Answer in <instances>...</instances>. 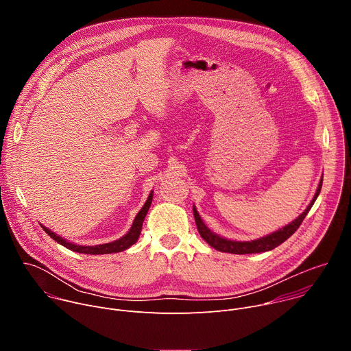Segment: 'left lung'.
<instances>
[{
  "label": "left lung",
  "instance_id": "8db88e82",
  "mask_svg": "<svg viewBox=\"0 0 351 351\" xmlns=\"http://www.w3.org/2000/svg\"><path fill=\"white\" fill-rule=\"evenodd\" d=\"M321 187H322V179L319 182V186L317 189V193L313 198V202L310 203V206L306 208V211L300 215L297 219H294L291 223L283 226L282 229L268 234V236H264L261 239H257V240H252V241H233V240H228V239H223V237H219L218 234L213 233L206 225L204 222L202 221V218H199L198 213L195 208H193L194 211V219H195V225H197V229H198V233L202 234V237L211 245L214 247L215 250H218V252H222V253H230V254H253V253H264V252H269V250H274L275 247H278L279 244H282L285 240H287L297 229L298 226L302 225V222L304 221L306 215L308 214V211L311 210L313 204L315 203V199L321 191Z\"/></svg>",
  "mask_w": 351,
  "mask_h": 351
}]
</instances>
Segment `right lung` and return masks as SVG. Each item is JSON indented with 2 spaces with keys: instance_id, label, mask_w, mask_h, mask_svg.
Listing matches in <instances>:
<instances>
[{
  "instance_id": "right-lung-1",
  "label": "right lung",
  "mask_w": 351,
  "mask_h": 351,
  "mask_svg": "<svg viewBox=\"0 0 351 351\" xmlns=\"http://www.w3.org/2000/svg\"><path fill=\"white\" fill-rule=\"evenodd\" d=\"M152 199H153V193H149L147 202L144 204V207L138 211V214L136 215L134 218V222L132 225V229L128 232V234H125L123 237H121L119 240H115V241H111V243H106V244H99V245H76V244H72L66 240H64L62 237L57 236L56 233H53L49 229L41 226L45 233L54 239L57 243L62 244L64 247L72 250V252H76V253H82V254H111V253H119V252H123V250L129 248L132 244H134L140 236V232H141V226H143V221L147 215V211L149 208V206H152Z\"/></svg>"
}]
</instances>
